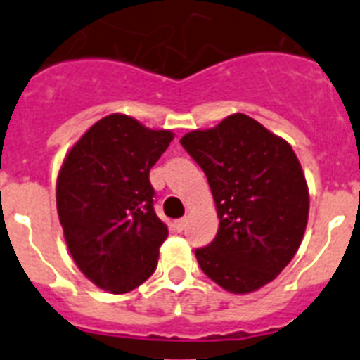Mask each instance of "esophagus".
Masks as SVG:
<instances>
[{
  "label": "esophagus",
  "instance_id": "1",
  "mask_svg": "<svg viewBox=\"0 0 360 360\" xmlns=\"http://www.w3.org/2000/svg\"><path fill=\"white\" fill-rule=\"evenodd\" d=\"M186 225H187V219L186 218H180V219H176V221H174V227H176V231H180V232H182L184 229H186Z\"/></svg>",
  "mask_w": 360,
  "mask_h": 360
}]
</instances>
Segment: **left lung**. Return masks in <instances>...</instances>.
Instances as JSON below:
<instances>
[{
	"label": "left lung",
	"instance_id": "8db88e82",
	"mask_svg": "<svg viewBox=\"0 0 360 360\" xmlns=\"http://www.w3.org/2000/svg\"><path fill=\"white\" fill-rule=\"evenodd\" d=\"M207 176L218 211L200 269L232 294H249L290 263L308 221V186L294 149L243 113L180 139Z\"/></svg>",
	"mask_w": 360,
	"mask_h": 360
}]
</instances>
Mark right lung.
<instances>
[{
	"instance_id": "1",
	"label": "right lung",
	"mask_w": 360,
	"mask_h": 360,
	"mask_svg": "<svg viewBox=\"0 0 360 360\" xmlns=\"http://www.w3.org/2000/svg\"><path fill=\"white\" fill-rule=\"evenodd\" d=\"M113 113L75 142L57 176V214L73 262L98 288L126 294L155 272L167 225L155 214L149 171L173 141Z\"/></svg>"
}]
</instances>
